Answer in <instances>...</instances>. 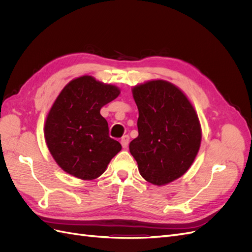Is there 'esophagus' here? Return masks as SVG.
<instances>
[{"label": "esophagus", "instance_id": "34e87169", "mask_svg": "<svg viewBox=\"0 0 252 252\" xmlns=\"http://www.w3.org/2000/svg\"><path fill=\"white\" fill-rule=\"evenodd\" d=\"M121 144H122V146H123V148H127L128 144H129V136L128 135H124L123 138L121 139Z\"/></svg>", "mask_w": 252, "mask_h": 252}]
</instances>
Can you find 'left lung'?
<instances>
[{"label":"left lung","instance_id":"8db88e82","mask_svg":"<svg viewBox=\"0 0 252 252\" xmlns=\"http://www.w3.org/2000/svg\"><path fill=\"white\" fill-rule=\"evenodd\" d=\"M138 138L129 144L140 174L164 186L184 175L199 152L202 128L191 102L174 84L151 80L132 88Z\"/></svg>","mask_w":252,"mask_h":252}]
</instances>
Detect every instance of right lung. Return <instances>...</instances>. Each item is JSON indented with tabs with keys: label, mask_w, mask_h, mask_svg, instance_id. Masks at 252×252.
Wrapping results in <instances>:
<instances>
[{
	"label": "right lung",
	"mask_w": 252,
	"mask_h": 252,
	"mask_svg": "<svg viewBox=\"0 0 252 252\" xmlns=\"http://www.w3.org/2000/svg\"><path fill=\"white\" fill-rule=\"evenodd\" d=\"M121 94L119 87L91 75L71 80L46 117L44 136L50 155L65 172L81 180L102 175L121 144L109 138L108 123L100 113Z\"/></svg>",
	"instance_id": "obj_1"
}]
</instances>
